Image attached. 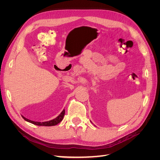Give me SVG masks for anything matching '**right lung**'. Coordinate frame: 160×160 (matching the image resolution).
Returning a JSON list of instances; mask_svg holds the SVG:
<instances>
[{"instance_id": "add662e5", "label": "right lung", "mask_w": 160, "mask_h": 160, "mask_svg": "<svg viewBox=\"0 0 160 160\" xmlns=\"http://www.w3.org/2000/svg\"><path fill=\"white\" fill-rule=\"evenodd\" d=\"M65 109L62 110V112L57 116V117L55 119H53L52 120L48 121V122H34V121H31L30 119H28L24 117V116L22 115V118L25 119L27 122L31 123L34 125H40V126H53V125H56L58 123H59L63 119V117L65 115Z\"/></svg>"}]
</instances>
